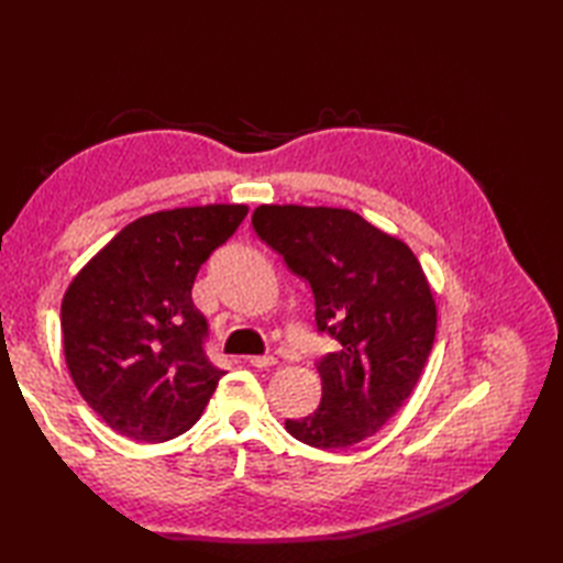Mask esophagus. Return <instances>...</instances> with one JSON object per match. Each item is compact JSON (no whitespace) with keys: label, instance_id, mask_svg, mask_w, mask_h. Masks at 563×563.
<instances>
[{"label":"esophagus","instance_id":"1","mask_svg":"<svg viewBox=\"0 0 563 563\" xmlns=\"http://www.w3.org/2000/svg\"><path fill=\"white\" fill-rule=\"evenodd\" d=\"M249 363L254 365V367H261V369H263V367H273L278 361H275L273 355H254V357H249Z\"/></svg>","mask_w":563,"mask_h":563}]
</instances>
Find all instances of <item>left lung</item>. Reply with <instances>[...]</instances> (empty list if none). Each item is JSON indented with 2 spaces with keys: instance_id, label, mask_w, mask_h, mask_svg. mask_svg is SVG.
I'll list each match as a JSON object with an SVG mask.
<instances>
[{
  "instance_id": "left-lung-1",
  "label": "left lung",
  "mask_w": 563,
  "mask_h": 563,
  "mask_svg": "<svg viewBox=\"0 0 563 563\" xmlns=\"http://www.w3.org/2000/svg\"><path fill=\"white\" fill-rule=\"evenodd\" d=\"M254 230L314 292L317 329L341 351L317 365L319 409L288 418L305 445L375 435L411 397L435 341L438 307L413 251L345 208L258 206Z\"/></svg>"
}]
</instances>
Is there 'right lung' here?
<instances>
[{
  "label": "right lung",
  "instance_id": "add662e5",
  "mask_svg": "<svg viewBox=\"0 0 563 563\" xmlns=\"http://www.w3.org/2000/svg\"><path fill=\"white\" fill-rule=\"evenodd\" d=\"M246 212L212 202L145 214L71 278L59 309L65 363L115 433L164 442L206 409L224 369L202 351L208 321L190 290Z\"/></svg>",
  "mask_w": 563,
  "mask_h": 563
}]
</instances>
